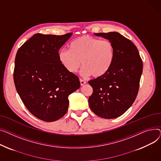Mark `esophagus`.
Returning a JSON list of instances; mask_svg holds the SVG:
<instances>
[{
	"label": "esophagus",
	"instance_id": "obj_1",
	"mask_svg": "<svg viewBox=\"0 0 161 161\" xmlns=\"http://www.w3.org/2000/svg\"><path fill=\"white\" fill-rule=\"evenodd\" d=\"M86 83V82L85 81V80H84L82 79H80V84L81 86H83V85L85 84Z\"/></svg>",
	"mask_w": 161,
	"mask_h": 161
}]
</instances>
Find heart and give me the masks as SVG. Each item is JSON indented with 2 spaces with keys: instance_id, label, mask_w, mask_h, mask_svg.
<instances>
[{
  "instance_id": "1",
  "label": "heart",
  "mask_w": 161,
  "mask_h": 161,
  "mask_svg": "<svg viewBox=\"0 0 161 161\" xmlns=\"http://www.w3.org/2000/svg\"><path fill=\"white\" fill-rule=\"evenodd\" d=\"M58 57L64 67L71 73H76L82 65L83 76L92 75L94 77H100L111 68L114 47L110 40L84 35L71 42L69 50H61Z\"/></svg>"
}]
</instances>
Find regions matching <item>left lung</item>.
Instances as JSON below:
<instances>
[{"label": "left lung", "mask_w": 161, "mask_h": 161, "mask_svg": "<svg viewBox=\"0 0 161 161\" xmlns=\"http://www.w3.org/2000/svg\"><path fill=\"white\" fill-rule=\"evenodd\" d=\"M114 47L111 68L103 76L88 81L93 88L89 105L97 116L112 119L121 116L134 103L138 92L143 63L135 44L118 32L94 33Z\"/></svg>", "instance_id": "1"}]
</instances>
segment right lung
Segmentation results:
<instances>
[{
    "mask_svg": "<svg viewBox=\"0 0 161 161\" xmlns=\"http://www.w3.org/2000/svg\"><path fill=\"white\" fill-rule=\"evenodd\" d=\"M71 35L36 34L16 54V90L31 114L44 121L62 118L68 109V96L80 86L79 77L67 71L58 57V51Z\"/></svg>",
    "mask_w": 161,
    "mask_h": 161,
    "instance_id": "1",
    "label": "right lung"
}]
</instances>
